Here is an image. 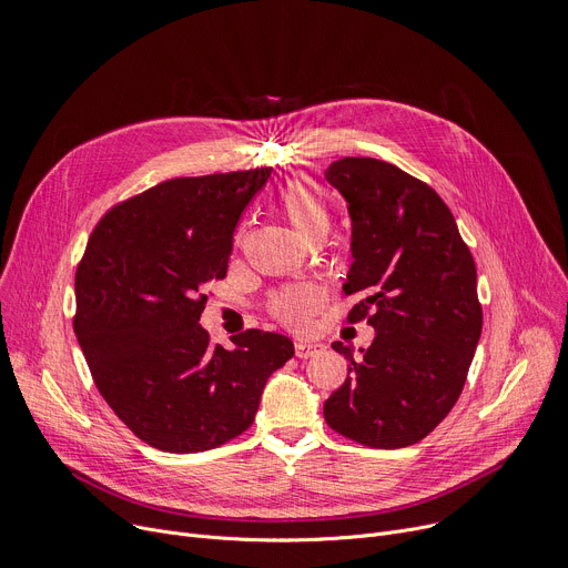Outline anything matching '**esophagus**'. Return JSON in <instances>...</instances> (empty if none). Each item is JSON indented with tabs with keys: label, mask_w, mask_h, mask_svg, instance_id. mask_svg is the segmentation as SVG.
Segmentation results:
<instances>
[{
	"label": "esophagus",
	"mask_w": 568,
	"mask_h": 568,
	"mask_svg": "<svg viewBox=\"0 0 568 568\" xmlns=\"http://www.w3.org/2000/svg\"><path fill=\"white\" fill-rule=\"evenodd\" d=\"M320 344H311V342H296L294 344V353H296V357H301V359H307V357H313L315 353H320Z\"/></svg>",
	"instance_id": "34e87169"
}]
</instances>
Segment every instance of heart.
Returning a JSON list of instances; mask_svg holds the SVG:
<instances>
[{
  "mask_svg": "<svg viewBox=\"0 0 568 568\" xmlns=\"http://www.w3.org/2000/svg\"><path fill=\"white\" fill-rule=\"evenodd\" d=\"M281 209L285 217L307 237H324L331 226V209L324 194L305 179H294L281 190ZM324 303L317 285H292L270 298V315L294 331H303Z\"/></svg>",
  "mask_w": 568,
  "mask_h": 568,
  "instance_id": "obj_1",
  "label": "heart"
}]
</instances>
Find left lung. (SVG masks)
I'll list each match as a JSON object with an SVG mask.
<instances>
[{
  "instance_id": "1",
  "label": "left lung",
  "mask_w": 568,
  "mask_h": 568,
  "mask_svg": "<svg viewBox=\"0 0 568 568\" xmlns=\"http://www.w3.org/2000/svg\"><path fill=\"white\" fill-rule=\"evenodd\" d=\"M326 181L353 222L344 292L363 298L346 320H367L376 337L359 357L333 344L348 374L324 419L369 448L417 444L457 403L483 333L474 255L442 196L396 165L348 156Z\"/></svg>"
}]
</instances>
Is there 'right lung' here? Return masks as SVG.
<instances>
[{"instance_id":"add662e5","label":"right lung","mask_w":568,"mask_h":568,"mask_svg":"<svg viewBox=\"0 0 568 568\" xmlns=\"http://www.w3.org/2000/svg\"><path fill=\"white\" fill-rule=\"evenodd\" d=\"M270 176L163 181L113 205L88 240L74 333L99 394L153 448L199 453L242 435L294 355L278 333L244 331L229 351L199 326L205 287L226 276L240 215Z\"/></svg>"}]
</instances>
